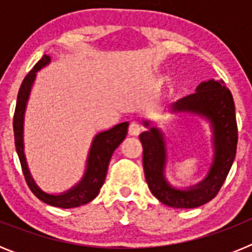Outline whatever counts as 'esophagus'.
I'll return each mask as SVG.
<instances>
[{"label": "esophagus", "mask_w": 252, "mask_h": 252, "mask_svg": "<svg viewBox=\"0 0 252 252\" xmlns=\"http://www.w3.org/2000/svg\"><path fill=\"white\" fill-rule=\"evenodd\" d=\"M140 132H141V126L137 122H131L130 126H128V135H131V136H137Z\"/></svg>", "instance_id": "1"}]
</instances>
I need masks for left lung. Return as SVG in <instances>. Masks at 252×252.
Returning a JSON list of instances; mask_svg holds the SVG:
<instances>
[{"label":"left lung","instance_id":"1","mask_svg":"<svg viewBox=\"0 0 252 252\" xmlns=\"http://www.w3.org/2000/svg\"><path fill=\"white\" fill-rule=\"evenodd\" d=\"M174 113L197 116L208 122L212 142V161L206 177L186 188L170 184L165 175L168 164L165 133L154 126L153 121L144 120L148 130L140 133L144 148V171L149 189L161 203L173 208H195L216 197L233 164L237 148V124L235 103L230 90L223 81L202 82L195 92L170 103Z\"/></svg>","mask_w":252,"mask_h":252}]
</instances>
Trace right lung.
I'll return each instance as SVG.
<instances>
[{"label":"right lung","instance_id":"obj_1","mask_svg":"<svg viewBox=\"0 0 252 252\" xmlns=\"http://www.w3.org/2000/svg\"><path fill=\"white\" fill-rule=\"evenodd\" d=\"M51 58L49 55H44L32 68L30 73L25 77L20 87L17 94L16 110L13 116V133H15V145H16L17 155H19L21 168L25 175L26 183L31 192L34 193L40 201L53 207L59 208H75L83 206L93 201L99 193L106 179L107 169L110 164L111 157L113 151L119 148V145L125 140L127 135L128 122L116 125L112 128L107 131L98 132L93 137L91 144L88 157L86 161V170L83 173L82 179L77 184L69 188L68 190L62 193H48L40 188L35 182L34 177L31 175L29 169L28 160L25 155V142H24V122H25V111L28 106V101L30 98V93L36 79V73L49 65Z\"/></svg>","mask_w":252,"mask_h":252}]
</instances>
